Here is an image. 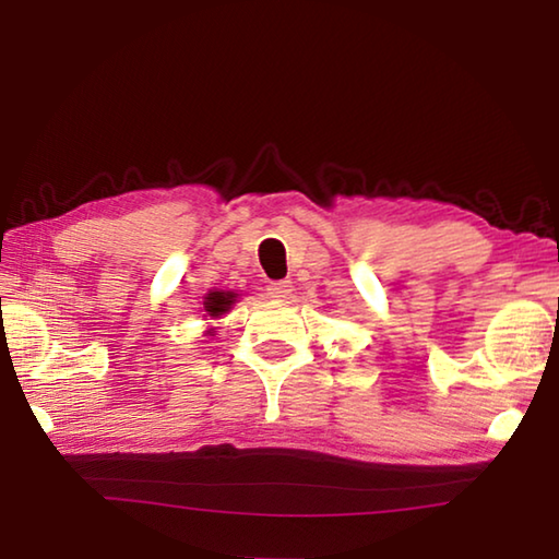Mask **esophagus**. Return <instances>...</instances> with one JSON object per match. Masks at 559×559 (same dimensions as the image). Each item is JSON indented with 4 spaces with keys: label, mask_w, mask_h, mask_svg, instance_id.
<instances>
[{
    "label": "esophagus",
    "mask_w": 559,
    "mask_h": 559,
    "mask_svg": "<svg viewBox=\"0 0 559 559\" xmlns=\"http://www.w3.org/2000/svg\"><path fill=\"white\" fill-rule=\"evenodd\" d=\"M269 293H271L273 298H278V300L288 298L290 293H293V283L290 281H273V283H269Z\"/></svg>",
    "instance_id": "esophagus-1"
}]
</instances>
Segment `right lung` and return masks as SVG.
I'll return each instance as SVG.
<instances>
[{
    "mask_svg": "<svg viewBox=\"0 0 559 559\" xmlns=\"http://www.w3.org/2000/svg\"><path fill=\"white\" fill-rule=\"evenodd\" d=\"M234 298H236V293H231V290H226V293H222V290H212L210 296H206V300H204V310H206V316L219 318L222 313H226V310L231 308Z\"/></svg>",
    "mask_w": 559,
    "mask_h": 559,
    "instance_id": "right-lung-1",
    "label": "right lung"
}]
</instances>
